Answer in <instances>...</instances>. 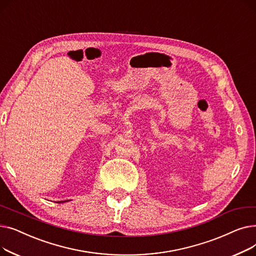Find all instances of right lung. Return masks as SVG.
Instances as JSON below:
<instances>
[{"label":"right lung","mask_w":256,"mask_h":256,"mask_svg":"<svg viewBox=\"0 0 256 256\" xmlns=\"http://www.w3.org/2000/svg\"><path fill=\"white\" fill-rule=\"evenodd\" d=\"M65 201H66V200H65ZM65 201H59L58 204H61V202H65ZM67 201H68V200H67Z\"/></svg>","instance_id":"obj_1"}]
</instances>
